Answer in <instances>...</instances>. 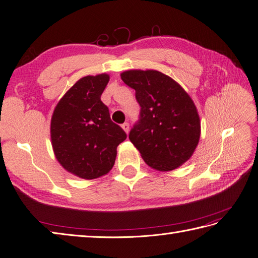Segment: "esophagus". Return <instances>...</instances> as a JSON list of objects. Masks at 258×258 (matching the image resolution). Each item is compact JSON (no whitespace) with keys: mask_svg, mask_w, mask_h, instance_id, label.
Segmentation results:
<instances>
[{"mask_svg":"<svg viewBox=\"0 0 258 258\" xmlns=\"http://www.w3.org/2000/svg\"><path fill=\"white\" fill-rule=\"evenodd\" d=\"M121 128L123 129V131H124V132H126V134H128V132H129V128H130L129 123H128V122H124V123H122V124H121Z\"/></svg>","mask_w":258,"mask_h":258,"instance_id":"34e87169","label":"esophagus"}]
</instances>
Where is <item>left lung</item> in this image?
<instances>
[{"mask_svg": "<svg viewBox=\"0 0 258 258\" xmlns=\"http://www.w3.org/2000/svg\"><path fill=\"white\" fill-rule=\"evenodd\" d=\"M136 90L140 119L129 139L146 165L171 171L188 160L200 139L197 107L181 85L155 70H129L120 74Z\"/></svg>", "mask_w": 258, "mask_h": 258, "instance_id": "left-lung-1", "label": "left lung"}]
</instances>
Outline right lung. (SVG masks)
Segmentation results:
<instances>
[{"instance_id": "1", "label": "right lung", "mask_w": 258, "mask_h": 258, "mask_svg": "<svg viewBox=\"0 0 258 258\" xmlns=\"http://www.w3.org/2000/svg\"><path fill=\"white\" fill-rule=\"evenodd\" d=\"M108 81L105 73L82 77L60 99L51 116L54 156L68 172L81 178L93 179L110 172L117 146L127 138L101 101Z\"/></svg>"}]
</instances>
